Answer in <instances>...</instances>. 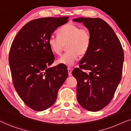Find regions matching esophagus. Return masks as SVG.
Instances as JSON below:
<instances>
[{
    "instance_id": "34e87169",
    "label": "esophagus",
    "mask_w": 131,
    "mask_h": 131,
    "mask_svg": "<svg viewBox=\"0 0 131 131\" xmlns=\"http://www.w3.org/2000/svg\"><path fill=\"white\" fill-rule=\"evenodd\" d=\"M68 70V73H69V76H71V72H72V69L70 67H68L67 68Z\"/></svg>"
}]
</instances>
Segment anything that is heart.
<instances>
[{
	"instance_id": "obj_1",
	"label": "heart",
	"mask_w": 131,
	"mask_h": 131,
	"mask_svg": "<svg viewBox=\"0 0 131 131\" xmlns=\"http://www.w3.org/2000/svg\"><path fill=\"white\" fill-rule=\"evenodd\" d=\"M58 37L51 36L48 40L50 49L55 55H60L65 46L67 52L58 60V63L71 66L79 55L86 54L91 44V34L88 28H81L74 24L61 27L57 31Z\"/></svg>"
}]
</instances>
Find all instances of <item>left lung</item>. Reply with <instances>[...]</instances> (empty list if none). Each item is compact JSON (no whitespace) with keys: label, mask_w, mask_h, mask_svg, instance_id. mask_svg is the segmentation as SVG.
<instances>
[{"label":"left lung","mask_w":131,"mask_h":131,"mask_svg":"<svg viewBox=\"0 0 131 131\" xmlns=\"http://www.w3.org/2000/svg\"><path fill=\"white\" fill-rule=\"evenodd\" d=\"M91 34V44L72 71L76 79L77 99L86 110L98 112L113 98L122 74L124 53L113 28L101 18H78ZM83 69L88 70L83 72Z\"/></svg>","instance_id":"obj_1"}]
</instances>
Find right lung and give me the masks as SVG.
<instances>
[{
  "label": "right lung",
  "instance_id": "obj_1",
  "mask_svg": "<svg viewBox=\"0 0 131 131\" xmlns=\"http://www.w3.org/2000/svg\"><path fill=\"white\" fill-rule=\"evenodd\" d=\"M69 17H46L30 21L19 30L10 46L9 64L13 84L23 102L43 111L56 101L58 91L68 77L67 69L58 65L48 40Z\"/></svg>",
  "mask_w": 131,
  "mask_h": 131
}]
</instances>
